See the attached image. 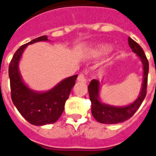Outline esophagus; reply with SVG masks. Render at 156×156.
I'll use <instances>...</instances> for the list:
<instances>
[{
    "instance_id": "obj_1",
    "label": "esophagus",
    "mask_w": 156,
    "mask_h": 156,
    "mask_svg": "<svg viewBox=\"0 0 156 156\" xmlns=\"http://www.w3.org/2000/svg\"><path fill=\"white\" fill-rule=\"evenodd\" d=\"M78 82H85L87 81V78H86V76H85L84 74H80L78 75Z\"/></svg>"
}]
</instances>
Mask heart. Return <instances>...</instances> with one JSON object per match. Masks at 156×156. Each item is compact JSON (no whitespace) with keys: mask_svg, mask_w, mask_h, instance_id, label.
Returning <instances> with one entry per match:
<instances>
[{"mask_svg":"<svg viewBox=\"0 0 156 156\" xmlns=\"http://www.w3.org/2000/svg\"><path fill=\"white\" fill-rule=\"evenodd\" d=\"M111 50V46L108 44H100V45H96L95 47L94 48L92 52H91V55L95 58H102V57L107 55L110 53Z\"/></svg>","mask_w":156,"mask_h":156,"instance_id":"heart-1","label":"heart"}]
</instances>
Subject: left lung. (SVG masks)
I'll use <instances>...</instances> for the list:
<instances>
[{
  "mask_svg": "<svg viewBox=\"0 0 156 156\" xmlns=\"http://www.w3.org/2000/svg\"><path fill=\"white\" fill-rule=\"evenodd\" d=\"M128 44L130 48L134 53L137 54L140 58L143 64V83L140 93L135 101L131 104L123 107H116L103 103L100 100V82L94 79L88 86L90 99L91 101V113L94 118L98 122L105 124H116L123 122L129 119L138 109L141 106L147 94V75L149 70V64L144 50L137 42H135L131 37H128Z\"/></svg>",
  "mask_w": 156,
  "mask_h": 156,
  "instance_id": "obj_1",
  "label": "left lung"
}]
</instances>
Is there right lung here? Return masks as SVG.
<instances>
[{"label":"right lung","mask_w":156,"mask_h":156,"mask_svg":"<svg viewBox=\"0 0 156 156\" xmlns=\"http://www.w3.org/2000/svg\"><path fill=\"white\" fill-rule=\"evenodd\" d=\"M38 41H49L47 36L39 37L21 45L14 54L9 67L11 98L15 107L30 123L44 126L54 123L64 111L66 101L75 85L78 75L66 78L47 91L30 89L24 82L19 70V63L25 48Z\"/></svg>","instance_id":"obj_1"}]
</instances>
